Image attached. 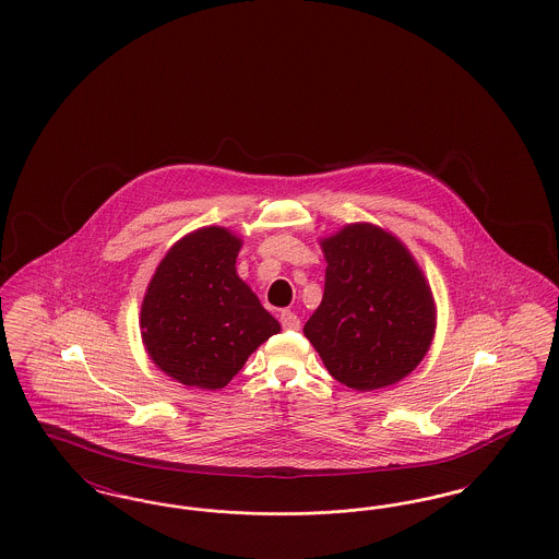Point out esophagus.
Instances as JSON below:
<instances>
[{"mask_svg":"<svg viewBox=\"0 0 559 559\" xmlns=\"http://www.w3.org/2000/svg\"><path fill=\"white\" fill-rule=\"evenodd\" d=\"M281 324H283V329H287V331H297V329L301 326L297 314L292 312V310H283V312H281Z\"/></svg>","mask_w":559,"mask_h":559,"instance_id":"obj_1","label":"esophagus"}]
</instances>
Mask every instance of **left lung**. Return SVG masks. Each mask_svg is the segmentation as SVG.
Returning a JSON list of instances; mask_svg holds the SVG:
<instances>
[{"instance_id": "obj_1", "label": "left lung", "mask_w": 559, "mask_h": 559, "mask_svg": "<svg viewBox=\"0 0 559 559\" xmlns=\"http://www.w3.org/2000/svg\"><path fill=\"white\" fill-rule=\"evenodd\" d=\"M326 272L306 337L340 383L371 392L399 383L424 360L436 306L421 267L394 235L349 224L320 240Z\"/></svg>"}]
</instances>
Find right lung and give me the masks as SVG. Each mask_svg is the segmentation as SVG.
Listing matches in <instances>:
<instances>
[{"label": "right lung", "mask_w": 559, "mask_h": 559, "mask_svg": "<svg viewBox=\"0 0 559 559\" xmlns=\"http://www.w3.org/2000/svg\"><path fill=\"white\" fill-rule=\"evenodd\" d=\"M240 239L219 226L178 240L142 299V342L176 381L219 390L247 358L281 331L237 274Z\"/></svg>", "instance_id": "right-lung-1"}]
</instances>
